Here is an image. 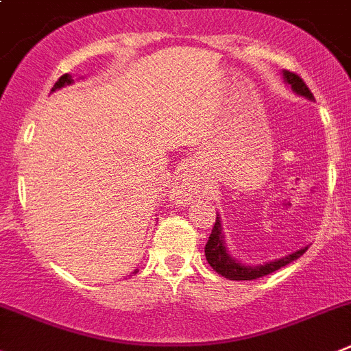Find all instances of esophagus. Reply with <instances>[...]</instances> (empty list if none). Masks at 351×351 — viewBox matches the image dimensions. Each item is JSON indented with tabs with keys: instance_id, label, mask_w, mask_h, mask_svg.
<instances>
[{
	"instance_id": "1",
	"label": "esophagus",
	"mask_w": 351,
	"mask_h": 351,
	"mask_svg": "<svg viewBox=\"0 0 351 351\" xmlns=\"http://www.w3.org/2000/svg\"><path fill=\"white\" fill-rule=\"evenodd\" d=\"M193 188H195V178H193L191 170H184L176 181L173 186V197L178 200H186L188 197H191Z\"/></svg>"
}]
</instances>
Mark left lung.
<instances>
[{"mask_svg": "<svg viewBox=\"0 0 351 351\" xmlns=\"http://www.w3.org/2000/svg\"><path fill=\"white\" fill-rule=\"evenodd\" d=\"M284 80L285 83L291 85V88L294 90L298 95H303L306 99H313V94L310 92V88L306 86V83L301 80V76H298L295 73L291 71H284ZM308 250V247L295 250V252L289 254V256L282 257V259H276V261H269L266 265L259 266H243L242 263H239L237 259L228 254L226 245H224V234H223V226H221V219L215 217V224L212 228V233L208 237V242L205 245V257H207L208 265L212 266V269L223 275L224 278H230V280H256V278H261V276L269 275V273L276 271V269L284 268L289 263L295 261L298 257L303 256Z\"/></svg>", "mask_w": 351, "mask_h": 351, "instance_id": "left-lung-1", "label": "left lung"}]
</instances>
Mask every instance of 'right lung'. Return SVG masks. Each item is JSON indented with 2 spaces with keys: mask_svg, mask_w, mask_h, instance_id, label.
Listing matches in <instances>:
<instances>
[{
  "mask_svg": "<svg viewBox=\"0 0 351 351\" xmlns=\"http://www.w3.org/2000/svg\"><path fill=\"white\" fill-rule=\"evenodd\" d=\"M71 83H73V78H71L69 75H62V76H60V78L56 82V85H53V88H51V92H56V90L62 88V86H66V85H71Z\"/></svg>",
  "mask_w": 351,
  "mask_h": 351,
  "instance_id": "add662e5",
  "label": "right lung"
}]
</instances>
